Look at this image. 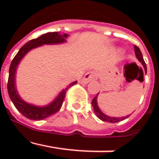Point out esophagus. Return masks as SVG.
<instances>
[{
	"instance_id": "34e87169",
	"label": "esophagus",
	"mask_w": 159,
	"mask_h": 159,
	"mask_svg": "<svg viewBox=\"0 0 159 159\" xmlns=\"http://www.w3.org/2000/svg\"><path fill=\"white\" fill-rule=\"evenodd\" d=\"M97 79V74L95 71H89L84 75V77H83V79L81 80V83L84 84H87L92 80H95Z\"/></svg>"
}]
</instances>
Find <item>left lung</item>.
Returning a JSON list of instances; mask_svg holds the SVG:
<instances>
[{
	"label": "left lung",
	"mask_w": 159,
	"mask_h": 159,
	"mask_svg": "<svg viewBox=\"0 0 159 159\" xmlns=\"http://www.w3.org/2000/svg\"><path fill=\"white\" fill-rule=\"evenodd\" d=\"M134 52H135L136 58L138 59V60L139 61L140 63L143 65V68L145 70V72L147 73V65H146V63L143 60V54H142L140 49L137 47V46H134ZM98 95H99V93L95 95V97L92 99V105L93 107V110L95 114L96 115V116L99 118V119H101L102 121L108 122V123H118V122H120L123 119H127L130 116V115L126 116H123V117H111V116H109L106 114H104L102 111L100 110V108L99 107V105H98V102H97V99H98Z\"/></svg>",
	"instance_id": "8db88e82"
}]
</instances>
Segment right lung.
<instances>
[{"instance_id": "right-lung-1", "label": "right lung", "mask_w": 159, "mask_h": 159, "mask_svg": "<svg viewBox=\"0 0 159 159\" xmlns=\"http://www.w3.org/2000/svg\"><path fill=\"white\" fill-rule=\"evenodd\" d=\"M68 34L64 33L61 34L59 32H47L45 34L41 35L36 39L29 40L24 46L20 48L17 54L12 60L9 67V74H8V93L9 98L12 100L15 107L20 113L32 120H42L43 119L49 117L59 111L60 107L62 106L63 101L65 97L67 89L72 85L75 84L77 81H74L67 85L65 88L61 90V92L55 97V99L49 102L48 104L44 106H38L26 102L22 99L19 95L16 88V70L22 59L25 57V55L29 53L32 49L43 46L44 44H60L67 42V38Z\"/></svg>"}]
</instances>
